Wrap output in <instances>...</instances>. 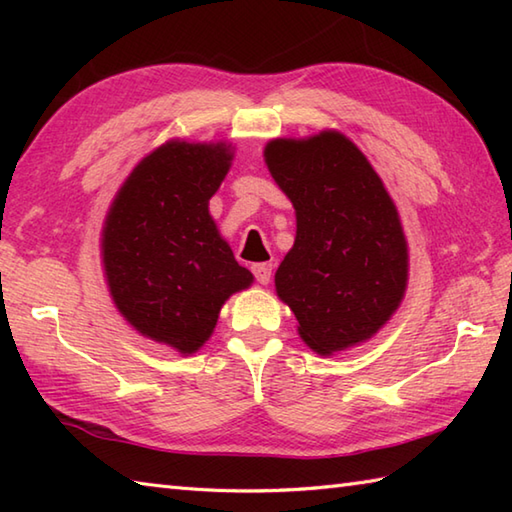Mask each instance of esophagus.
<instances>
[{
    "mask_svg": "<svg viewBox=\"0 0 512 512\" xmlns=\"http://www.w3.org/2000/svg\"><path fill=\"white\" fill-rule=\"evenodd\" d=\"M253 275L259 281V284L266 286L270 281V275H273V264H255L253 266Z\"/></svg>",
    "mask_w": 512,
    "mask_h": 512,
    "instance_id": "obj_1",
    "label": "esophagus"
}]
</instances>
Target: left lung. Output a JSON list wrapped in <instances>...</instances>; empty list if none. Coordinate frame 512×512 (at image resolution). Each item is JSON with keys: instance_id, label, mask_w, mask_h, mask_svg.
Masks as SVG:
<instances>
[{"instance_id": "left-lung-1", "label": "left lung", "mask_w": 512, "mask_h": 512, "mask_svg": "<svg viewBox=\"0 0 512 512\" xmlns=\"http://www.w3.org/2000/svg\"><path fill=\"white\" fill-rule=\"evenodd\" d=\"M264 160L295 206L297 235L275 273L312 352L332 356L372 339L407 292L409 246L394 200L345 134L273 138Z\"/></svg>"}]
</instances>
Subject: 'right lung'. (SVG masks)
Instances as JSON below:
<instances>
[{
    "mask_svg": "<svg viewBox=\"0 0 512 512\" xmlns=\"http://www.w3.org/2000/svg\"><path fill=\"white\" fill-rule=\"evenodd\" d=\"M233 158L224 140L171 138L132 169L103 222L101 264L116 310L182 356L211 339L228 297L255 279L209 213Z\"/></svg>",
    "mask_w": 512,
    "mask_h": 512,
    "instance_id": "1",
    "label": "right lung"
}]
</instances>
